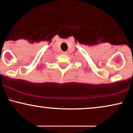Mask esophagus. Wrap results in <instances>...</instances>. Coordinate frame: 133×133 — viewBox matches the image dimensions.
Masks as SVG:
<instances>
[{"instance_id":"1","label":"esophagus","mask_w":133,"mask_h":133,"mask_svg":"<svg viewBox=\"0 0 133 133\" xmlns=\"http://www.w3.org/2000/svg\"><path fill=\"white\" fill-rule=\"evenodd\" d=\"M62 54H64V55L67 54V52H65V51H62Z\"/></svg>"}]
</instances>
